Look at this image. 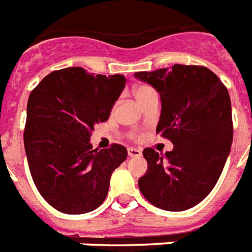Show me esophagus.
<instances>
[{"mask_svg": "<svg viewBox=\"0 0 252 252\" xmlns=\"http://www.w3.org/2000/svg\"><path fill=\"white\" fill-rule=\"evenodd\" d=\"M127 153L130 157H140L141 156V150L136 149V148H128Z\"/></svg>", "mask_w": 252, "mask_h": 252, "instance_id": "1", "label": "esophagus"}]
</instances>
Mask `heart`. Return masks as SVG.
I'll list each match as a JSON object with an SVG mask.
<instances>
[{"label": "heart", "instance_id": "b5f03b06", "mask_svg": "<svg viewBox=\"0 0 252 252\" xmlns=\"http://www.w3.org/2000/svg\"><path fill=\"white\" fill-rule=\"evenodd\" d=\"M149 90H152V88L147 87V85H141V87H139L136 89V96H140L141 94L147 93V92H149Z\"/></svg>", "mask_w": 252, "mask_h": 252}]
</instances>
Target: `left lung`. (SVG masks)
Listing matches in <instances>:
<instances>
[{"instance_id":"8db88e82","label":"left lung","mask_w":252,"mask_h":252,"mask_svg":"<svg viewBox=\"0 0 252 252\" xmlns=\"http://www.w3.org/2000/svg\"><path fill=\"white\" fill-rule=\"evenodd\" d=\"M160 95L157 132L173 144L164 156L143 150L148 171L139 189L153 205L182 212L203 201L218 182L233 140L229 94L213 71L196 64L135 72Z\"/></svg>"}]
</instances>
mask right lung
<instances>
[{"label":"right lung","mask_w":252,"mask_h":252,"mask_svg":"<svg viewBox=\"0 0 252 252\" xmlns=\"http://www.w3.org/2000/svg\"><path fill=\"white\" fill-rule=\"evenodd\" d=\"M126 84L124 75H93L67 67L47 75L29 95L24 147L30 175L47 203L84 214L104 201L112 172L127 149H93L94 125L105 122Z\"/></svg>","instance_id":"right-lung-1"}]
</instances>
